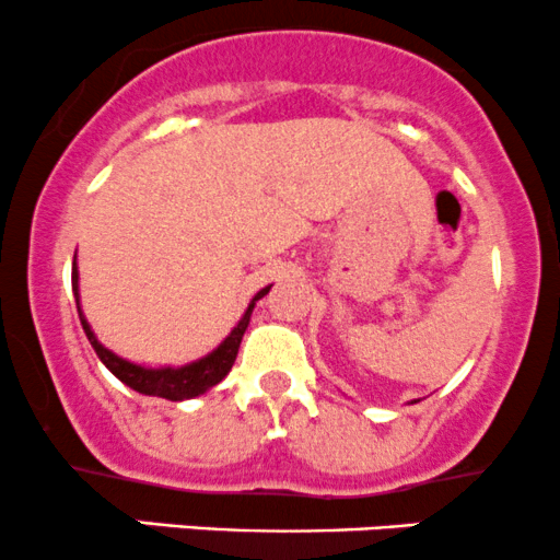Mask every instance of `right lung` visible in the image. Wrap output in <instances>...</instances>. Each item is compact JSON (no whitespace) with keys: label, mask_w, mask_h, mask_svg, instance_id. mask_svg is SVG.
<instances>
[{"label":"right lung","mask_w":560,"mask_h":560,"mask_svg":"<svg viewBox=\"0 0 560 560\" xmlns=\"http://www.w3.org/2000/svg\"><path fill=\"white\" fill-rule=\"evenodd\" d=\"M71 287H73V298H77L79 322H82L84 335H88L90 346L95 348L97 359H101L103 364L108 366V372L114 374V377H119L125 385H130L132 390L143 393V396L167 398V401H186V398L201 396V393L210 390L212 385H218L220 380H223L225 374L231 372L233 361H236L238 346H242L244 331H247V327H249L252 308H255L257 300L266 298V294L270 292V287H266V290H260V292L255 294V298H252L249 308L244 311L242 322H238L236 327L231 329V335L225 337V340L220 342V346L214 348L212 353H207L205 359L190 361V364L177 366V370H175V366H159V370H149V366L132 364V361H127V359H121V355L110 353L108 348H103L101 342H97L95 331L90 329L88 318H84L82 308H79V270H77V257H73V268H71Z\"/></svg>","instance_id":"right-lung-1"}]
</instances>
